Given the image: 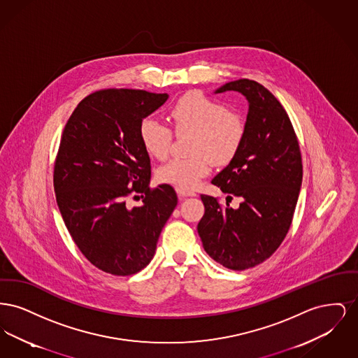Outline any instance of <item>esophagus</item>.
Listing matches in <instances>:
<instances>
[{"label": "esophagus", "mask_w": 358, "mask_h": 358, "mask_svg": "<svg viewBox=\"0 0 358 358\" xmlns=\"http://www.w3.org/2000/svg\"><path fill=\"white\" fill-rule=\"evenodd\" d=\"M177 193H178V197H180V199H185L187 196H196L194 193H187V192H182V190H180V189H177Z\"/></svg>", "instance_id": "1"}]
</instances>
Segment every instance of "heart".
Wrapping results in <instances>:
<instances>
[{
  "label": "heart",
  "mask_w": 358,
  "mask_h": 358,
  "mask_svg": "<svg viewBox=\"0 0 358 358\" xmlns=\"http://www.w3.org/2000/svg\"><path fill=\"white\" fill-rule=\"evenodd\" d=\"M171 120L177 134L192 133L190 158H176L159 168L158 181L190 192L210 171V161L229 162L243 145L247 133L245 118L225 103L200 91L187 92L171 106ZM145 152L165 159L171 152V131L161 122L145 118L138 130Z\"/></svg>",
  "instance_id": "b5f03b06"
}]
</instances>
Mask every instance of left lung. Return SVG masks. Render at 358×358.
Returning a JSON list of instances; mask_svg holds the SVG:
<instances>
[{
    "label": "left lung",
    "instance_id": "8db88e82",
    "mask_svg": "<svg viewBox=\"0 0 358 358\" xmlns=\"http://www.w3.org/2000/svg\"><path fill=\"white\" fill-rule=\"evenodd\" d=\"M238 91L250 103L247 133L229 165L212 184L241 197L238 209L201 194L197 225L205 252L229 270H247L268 259L289 232L302 185V155L286 110L255 80L238 79L216 92Z\"/></svg>",
    "mask_w": 358,
    "mask_h": 358
}]
</instances>
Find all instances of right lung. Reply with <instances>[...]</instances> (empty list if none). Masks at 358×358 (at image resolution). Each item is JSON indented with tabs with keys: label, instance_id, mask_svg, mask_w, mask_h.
I'll return each mask as SVG.
<instances>
[{
	"label": "right lung",
	"instance_id": "right-lung-1",
	"mask_svg": "<svg viewBox=\"0 0 358 358\" xmlns=\"http://www.w3.org/2000/svg\"><path fill=\"white\" fill-rule=\"evenodd\" d=\"M168 96L95 91L76 106L62 134L53 168L57 206L80 252L104 273L127 276L145 268L177 205L171 185H149L150 158L138 136L141 122ZM130 196L143 205L131 208Z\"/></svg>",
	"mask_w": 358,
	"mask_h": 358
}]
</instances>
